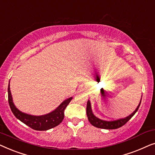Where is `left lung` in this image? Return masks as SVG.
<instances>
[{"instance_id": "1", "label": "left lung", "mask_w": 155, "mask_h": 155, "mask_svg": "<svg viewBox=\"0 0 155 155\" xmlns=\"http://www.w3.org/2000/svg\"><path fill=\"white\" fill-rule=\"evenodd\" d=\"M141 101L140 102L139 105L137 106V109H135V111L133 112V114H131L130 116H128V117L122 118V119H119L117 120H115V121H105V120H102L99 118L95 117L94 114H92V109H91V105L90 101H87V118L91 124L93 126L97 127V128H103V129H109V130H111V129H116L120 128L126 124L127 122L131 118L134 116V114L136 113L137 110L139 109Z\"/></svg>"}]
</instances>
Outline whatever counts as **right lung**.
Wrapping results in <instances>:
<instances>
[{"mask_svg": "<svg viewBox=\"0 0 155 155\" xmlns=\"http://www.w3.org/2000/svg\"><path fill=\"white\" fill-rule=\"evenodd\" d=\"M8 102H9L10 109L14 116L17 118H18L20 121L24 123L27 126L36 130H46L54 128L60 124L64 118V111L65 108L67 107L72 99V97H71V98L63 101L61 104L51 113L44 116H35L22 113L15 107L14 104L12 102L11 93L10 90V84H8Z\"/></svg>", "mask_w": 155, "mask_h": 155, "instance_id": "obj_1", "label": "right lung"}]
</instances>
